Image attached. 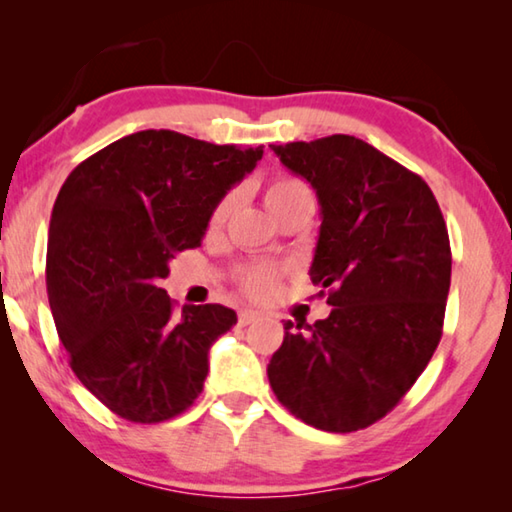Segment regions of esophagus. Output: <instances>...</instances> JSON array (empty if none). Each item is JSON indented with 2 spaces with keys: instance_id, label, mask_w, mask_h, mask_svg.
I'll return each instance as SVG.
<instances>
[{
  "instance_id": "1",
  "label": "esophagus",
  "mask_w": 512,
  "mask_h": 512,
  "mask_svg": "<svg viewBox=\"0 0 512 512\" xmlns=\"http://www.w3.org/2000/svg\"><path fill=\"white\" fill-rule=\"evenodd\" d=\"M255 318H257V314H255L253 309H241V311H239V325H241V327L250 325Z\"/></svg>"
}]
</instances>
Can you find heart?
I'll return each instance as SVG.
<instances>
[{"label": "heart", "mask_w": 512, "mask_h": 512, "mask_svg": "<svg viewBox=\"0 0 512 512\" xmlns=\"http://www.w3.org/2000/svg\"><path fill=\"white\" fill-rule=\"evenodd\" d=\"M307 198H311L307 185L300 183V180H296V178H277L266 187V192H264L266 207L271 212L277 210V207H284L289 203L307 201ZM230 205H232V198H223V201L214 207V212L210 216L212 228H216V225H221L225 221V216H228V212H230ZM275 284H277V271L271 266L253 268V271H248L244 275V280H241V287H244V291L255 298L271 296V293L275 291Z\"/></svg>", "instance_id": "b5f03b06"}]
</instances>
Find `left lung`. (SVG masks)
<instances>
[{
	"label": "left lung",
	"instance_id": "left-lung-1",
	"mask_svg": "<svg viewBox=\"0 0 512 512\" xmlns=\"http://www.w3.org/2000/svg\"><path fill=\"white\" fill-rule=\"evenodd\" d=\"M316 189L320 235L311 282L332 314L284 323L268 381L311 427L348 433L384 418L443 336L452 280L447 225L429 185L352 135L271 144Z\"/></svg>",
	"mask_w": 512,
	"mask_h": 512
}]
</instances>
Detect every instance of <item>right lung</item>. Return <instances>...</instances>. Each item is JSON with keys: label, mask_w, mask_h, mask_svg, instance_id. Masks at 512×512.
Here are the masks:
<instances>
[{"label": "right lung", "mask_w": 512, "mask_h": 512, "mask_svg": "<svg viewBox=\"0 0 512 512\" xmlns=\"http://www.w3.org/2000/svg\"><path fill=\"white\" fill-rule=\"evenodd\" d=\"M176 131H140L90 155L49 221L47 293L81 384L119 418L162 422L203 391L212 343L237 323L223 305L173 302L158 282L201 246L214 207L262 160Z\"/></svg>", "instance_id": "1"}]
</instances>
